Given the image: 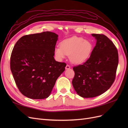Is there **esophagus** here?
<instances>
[{"mask_svg":"<svg viewBox=\"0 0 128 128\" xmlns=\"http://www.w3.org/2000/svg\"><path fill=\"white\" fill-rule=\"evenodd\" d=\"M65 68H66V69H69L70 68V66L69 64H67L66 66V67H65Z\"/></svg>","mask_w":128,"mask_h":128,"instance_id":"obj_1","label":"esophagus"}]
</instances>
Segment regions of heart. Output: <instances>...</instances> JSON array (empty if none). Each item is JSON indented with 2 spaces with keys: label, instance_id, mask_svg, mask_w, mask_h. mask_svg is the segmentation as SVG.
Wrapping results in <instances>:
<instances>
[{
  "label": "heart",
  "instance_id": "heart-1",
  "mask_svg": "<svg viewBox=\"0 0 128 128\" xmlns=\"http://www.w3.org/2000/svg\"><path fill=\"white\" fill-rule=\"evenodd\" d=\"M92 50V44L90 41L82 37H73L62 41L60 47L54 49V53L60 59L68 56L72 62L80 64L88 59Z\"/></svg>",
  "mask_w": 128,
  "mask_h": 128
}]
</instances>
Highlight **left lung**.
Returning <instances> with one entry per match:
<instances>
[{"instance_id":"8db88e82","label":"left lung","mask_w":128,"mask_h":128,"mask_svg":"<svg viewBox=\"0 0 128 128\" xmlns=\"http://www.w3.org/2000/svg\"><path fill=\"white\" fill-rule=\"evenodd\" d=\"M96 40L90 58L82 64L73 67L72 84L83 98H93L102 94L114 83L118 64V50L107 36L92 34Z\"/></svg>"}]
</instances>
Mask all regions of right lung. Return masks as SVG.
Here are the masks:
<instances>
[{
    "label": "right lung",
    "instance_id": "obj_1",
    "mask_svg": "<svg viewBox=\"0 0 128 128\" xmlns=\"http://www.w3.org/2000/svg\"><path fill=\"white\" fill-rule=\"evenodd\" d=\"M58 35L45 32L27 34L15 44L10 67L21 94L33 99L49 96L66 64L54 59Z\"/></svg>",
    "mask_w": 128,
    "mask_h": 128
}]
</instances>
